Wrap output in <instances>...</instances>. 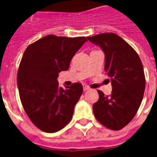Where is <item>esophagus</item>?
<instances>
[{"label":"esophagus","mask_w":157,"mask_h":157,"mask_svg":"<svg viewBox=\"0 0 157 157\" xmlns=\"http://www.w3.org/2000/svg\"><path fill=\"white\" fill-rule=\"evenodd\" d=\"M83 89H84V90H90V87H89L88 86H83Z\"/></svg>","instance_id":"34e87169"}]
</instances>
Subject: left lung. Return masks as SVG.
<instances>
[{
    "label": "left lung",
    "mask_w": 157,
    "mask_h": 157,
    "mask_svg": "<svg viewBox=\"0 0 157 157\" xmlns=\"http://www.w3.org/2000/svg\"><path fill=\"white\" fill-rule=\"evenodd\" d=\"M87 38L103 50L104 70L112 86L110 96L98 90L99 98L93 105L94 114L105 127L120 130L131 121L144 98L146 80L143 63L136 51L115 33Z\"/></svg>",
    "instance_id": "obj_1"
}]
</instances>
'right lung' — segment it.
Returning a JSON list of instances; mask_svg holds the SVG:
<instances>
[{"instance_id":"right-lung-1","label":"right lung","mask_w":157,"mask_h":157,"mask_svg":"<svg viewBox=\"0 0 157 157\" xmlns=\"http://www.w3.org/2000/svg\"><path fill=\"white\" fill-rule=\"evenodd\" d=\"M86 41L85 36L48 35L24 51L17 76L19 97L31 121L42 131H59L72 118L82 85L73 83L63 90L57 79L60 71L69 68L71 59Z\"/></svg>"}]
</instances>
